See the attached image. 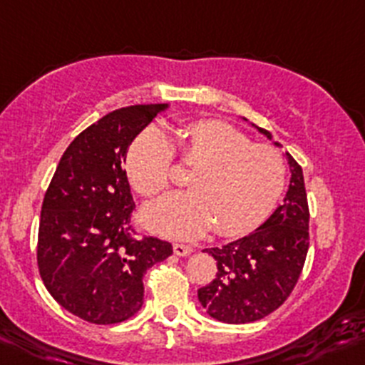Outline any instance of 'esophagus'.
I'll list each match as a JSON object with an SVG mask.
<instances>
[{
	"label": "esophagus",
	"mask_w": 365,
	"mask_h": 365,
	"mask_svg": "<svg viewBox=\"0 0 365 365\" xmlns=\"http://www.w3.org/2000/svg\"><path fill=\"white\" fill-rule=\"evenodd\" d=\"M173 252H175V255H180V257H185V255H190L194 252L192 247H189V245H173Z\"/></svg>",
	"instance_id": "1"
}]
</instances>
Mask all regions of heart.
<instances>
[{
    "label": "heart",
    "instance_id": "obj_1",
    "mask_svg": "<svg viewBox=\"0 0 365 365\" xmlns=\"http://www.w3.org/2000/svg\"><path fill=\"white\" fill-rule=\"evenodd\" d=\"M183 156L196 163L187 192L165 194L144 207L142 221L151 232L192 240L214 229L225 236L243 234L263 223L286 183L282 156L268 145L252 144L232 125L202 120L187 125ZM175 144L162 125H149L128 153V176L144 196L169 182Z\"/></svg>",
    "mask_w": 365,
    "mask_h": 365
}]
</instances>
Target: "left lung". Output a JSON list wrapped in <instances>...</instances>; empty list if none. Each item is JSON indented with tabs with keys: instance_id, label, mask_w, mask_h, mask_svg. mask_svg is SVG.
Here are the masks:
<instances>
[{
	"instance_id": "left-lung-1",
	"label": "left lung",
	"mask_w": 365,
	"mask_h": 365,
	"mask_svg": "<svg viewBox=\"0 0 365 365\" xmlns=\"http://www.w3.org/2000/svg\"><path fill=\"white\" fill-rule=\"evenodd\" d=\"M252 128L282 148L267 129ZM284 155L290 183L282 205L248 236L207 250L217 261V274L200 288L198 301L220 322L247 324L270 315L292 294L304 267L309 247L304 176L290 153Z\"/></svg>"
}]
</instances>
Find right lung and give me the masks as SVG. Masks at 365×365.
Listing matches in <instances>:
<instances>
[{"mask_svg":"<svg viewBox=\"0 0 365 365\" xmlns=\"http://www.w3.org/2000/svg\"><path fill=\"white\" fill-rule=\"evenodd\" d=\"M169 104L120 108L84 129L61 156L44 194L37 264L46 290L73 315L117 324L144 304V277L171 243L131 232L124 171L131 142Z\"/></svg>","mask_w":365,"mask_h":365,"instance_id":"right-lung-1","label":"right lung"}]
</instances>
